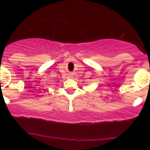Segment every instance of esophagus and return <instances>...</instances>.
I'll use <instances>...</instances> for the list:
<instances>
[{
  "mask_svg": "<svg viewBox=\"0 0 150 150\" xmlns=\"http://www.w3.org/2000/svg\"><path fill=\"white\" fill-rule=\"evenodd\" d=\"M72 76H69V78H72Z\"/></svg>",
  "mask_w": 150,
  "mask_h": 150,
  "instance_id": "1",
  "label": "esophagus"
}]
</instances>
